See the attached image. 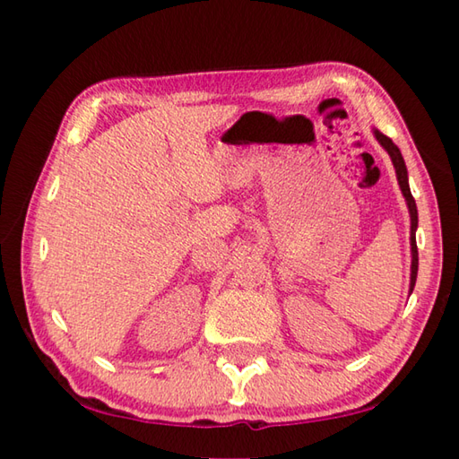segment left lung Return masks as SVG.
<instances>
[{
	"label": "left lung",
	"mask_w": 459,
	"mask_h": 459,
	"mask_svg": "<svg viewBox=\"0 0 459 459\" xmlns=\"http://www.w3.org/2000/svg\"><path fill=\"white\" fill-rule=\"evenodd\" d=\"M372 134H375L377 142L385 147V152L391 155V161L394 166V174H397L399 188L403 192V196H405L407 208H409V216H411V283H409V293H413V287H415V281H417V267H419V253H417V240H415L419 219H417L415 198H413V194H411V188H409L407 166H405V160H403V155L399 152V147L393 143V139H388L386 135L380 134L378 129H372Z\"/></svg>",
	"instance_id": "1"
}]
</instances>
